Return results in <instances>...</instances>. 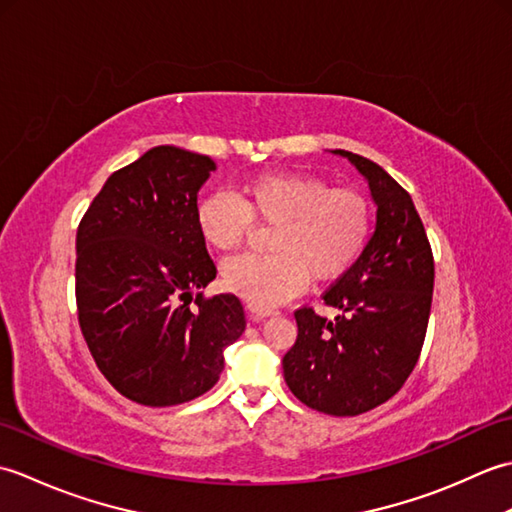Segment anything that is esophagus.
Returning <instances> with one entry per match:
<instances>
[{"instance_id": "34e87169", "label": "esophagus", "mask_w": 512, "mask_h": 512, "mask_svg": "<svg viewBox=\"0 0 512 512\" xmlns=\"http://www.w3.org/2000/svg\"><path fill=\"white\" fill-rule=\"evenodd\" d=\"M246 310H248V317L253 319V321H262V319H266V317H273V314H277L275 310L262 308V306H255V303H248Z\"/></svg>"}]
</instances>
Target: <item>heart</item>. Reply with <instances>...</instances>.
<instances>
[{
    "mask_svg": "<svg viewBox=\"0 0 512 512\" xmlns=\"http://www.w3.org/2000/svg\"><path fill=\"white\" fill-rule=\"evenodd\" d=\"M253 222L273 224L266 239L273 253L226 259L222 284L266 308L299 295L310 277L343 275L367 244L372 209L358 191L332 189L308 173H266L237 195L211 191L195 206L200 237L220 253L242 244Z\"/></svg>",
    "mask_w": 512,
    "mask_h": 512,
    "instance_id": "1",
    "label": "heart"
}]
</instances>
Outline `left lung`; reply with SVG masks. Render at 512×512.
I'll return each mask as SVG.
<instances>
[{
  "mask_svg": "<svg viewBox=\"0 0 512 512\" xmlns=\"http://www.w3.org/2000/svg\"><path fill=\"white\" fill-rule=\"evenodd\" d=\"M376 204L374 233L363 253L325 292L334 319L295 312L297 341L284 356V378L303 405L330 416H358L383 405L418 363L433 297V255L411 195L352 151Z\"/></svg>",
  "mask_w": 512,
  "mask_h": 512,
  "instance_id": "obj_1",
  "label": "left lung"
}]
</instances>
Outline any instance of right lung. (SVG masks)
<instances>
[{
	"label": "right lung",
	"mask_w": 512,
	"mask_h": 512,
	"mask_svg": "<svg viewBox=\"0 0 512 512\" xmlns=\"http://www.w3.org/2000/svg\"><path fill=\"white\" fill-rule=\"evenodd\" d=\"M209 156L160 145L114 171L76 231V308L101 374L147 407L206 394L246 328L235 295L202 297L215 264L195 226ZM194 306L191 307L190 303Z\"/></svg>",
	"instance_id": "obj_1"
}]
</instances>
